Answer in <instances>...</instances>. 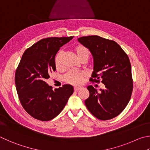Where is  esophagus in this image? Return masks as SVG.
Segmentation results:
<instances>
[{
    "label": "esophagus",
    "mask_w": 150,
    "mask_h": 150,
    "mask_svg": "<svg viewBox=\"0 0 150 150\" xmlns=\"http://www.w3.org/2000/svg\"><path fill=\"white\" fill-rule=\"evenodd\" d=\"M81 87H80V86H76V87H74V91H79V90H81Z\"/></svg>",
    "instance_id": "34e87169"
}]
</instances>
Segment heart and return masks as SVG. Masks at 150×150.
Instances as JSON below:
<instances>
[{"instance_id":"heart-1","label":"heart","mask_w":150,"mask_h":150,"mask_svg":"<svg viewBox=\"0 0 150 150\" xmlns=\"http://www.w3.org/2000/svg\"><path fill=\"white\" fill-rule=\"evenodd\" d=\"M74 51L81 61L84 59H88L90 56V51L85 46L83 45H77L74 47ZM64 52L59 50L58 52L54 59V64H55L56 68L58 70H60L63 67V59ZM86 74L84 72L79 71H71L68 72L67 74L64 76V80L65 82L69 84H73V85H79L82 83L83 81L86 77Z\"/></svg>"}]
</instances>
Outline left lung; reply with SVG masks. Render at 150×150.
<instances>
[{
    "instance_id": "left-lung-1",
    "label": "left lung",
    "mask_w": 150,
    "mask_h": 150,
    "mask_svg": "<svg viewBox=\"0 0 150 150\" xmlns=\"http://www.w3.org/2000/svg\"><path fill=\"white\" fill-rule=\"evenodd\" d=\"M78 41L89 49L94 59V71L90 81L105 84L97 91L87 87L90 96L84 103L92 115L100 120L119 115L131 97L133 81L131 66L127 54L116 42L97 35L82 37Z\"/></svg>"
}]
</instances>
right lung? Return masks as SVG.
Masks as SVG:
<instances>
[{"instance_id":"obj_1","label":"right lung","mask_w":150,"mask_h":150,"mask_svg":"<svg viewBox=\"0 0 150 150\" xmlns=\"http://www.w3.org/2000/svg\"><path fill=\"white\" fill-rule=\"evenodd\" d=\"M73 36L42 39L24 52L15 73L16 91L21 105L33 117L50 121L64 108L73 87L64 84L56 88L47 83L56 71L54 59L62 46Z\"/></svg>"}]
</instances>
